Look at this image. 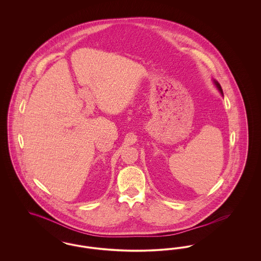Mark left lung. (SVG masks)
Wrapping results in <instances>:
<instances>
[{
  "instance_id": "obj_1",
  "label": "left lung",
  "mask_w": 261,
  "mask_h": 261,
  "mask_svg": "<svg viewBox=\"0 0 261 261\" xmlns=\"http://www.w3.org/2000/svg\"><path fill=\"white\" fill-rule=\"evenodd\" d=\"M213 82H214V84H215V86L217 87V89L220 91V93L222 94V96H224V93H223V90H222V87H221V85H220V83L218 82V81H216L215 79H213Z\"/></svg>"
}]
</instances>
